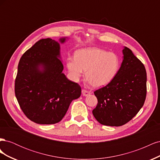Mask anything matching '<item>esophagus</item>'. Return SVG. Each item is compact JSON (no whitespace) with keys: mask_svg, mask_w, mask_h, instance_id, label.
Returning <instances> with one entry per match:
<instances>
[{"mask_svg":"<svg viewBox=\"0 0 160 160\" xmlns=\"http://www.w3.org/2000/svg\"><path fill=\"white\" fill-rule=\"evenodd\" d=\"M82 95H83L85 97L88 96L89 95H90V92L88 91H87V90L83 89V90H82Z\"/></svg>","mask_w":160,"mask_h":160,"instance_id":"esophagus-1","label":"esophagus"}]
</instances>
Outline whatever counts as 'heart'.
Masks as SVG:
<instances>
[{
    "instance_id": "b5f03b06",
    "label": "heart",
    "mask_w": 160,
    "mask_h": 160,
    "mask_svg": "<svg viewBox=\"0 0 160 160\" xmlns=\"http://www.w3.org/2000/svg\"><path fill=\"white\" fill-rule=\"evenodd\" d=\"M67 69L71 78L78 81L86 71V79L94 88L109 84L117 76L121 67L119 56L96 47L77 51L75 58H69Z\"/></svg>"
}]
</instances>
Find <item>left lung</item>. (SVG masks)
<instances>
[{
  "mask_svg": "<svg viewBox=\"0 0 160 160\" xmlns=\"http://www.w3.org/2000/svg\"><path fill=\"white\" fill-rule=\"evenodd\" d=\"M118 73L109 84L94 92L98 103L93 115L101 124L122 126L141 109L146 97L147 74L142 62L123 47Z\"/></svg>",
  "mask_w": 160,
  "mask_h": 160,
  "instance_id": "left-lung-1",
  "label": "left lung"
}]
</instances>
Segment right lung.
Instances as JSON below:
<instances>
[{"label": "right lung", "mask_w": 160, "mask_h": 160, "mask_svg": "<svg viewBox=\"0 0 160 160\" xmlns=\"http://www.w3.org/2000/svg\"><path fill=\"white\" fill-rule=\"evenodd\" d=\"M42 38L21 57L18 65L14 91L27 117L38 124H55L62 120L72 101L81 96L80 86L62 72L61 44Z\"/></svg>", "instance_id": "1"}]
</instances>
